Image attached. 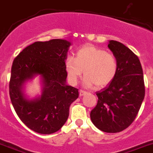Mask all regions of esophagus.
I'll use <instances>...</instances> for the list:
<instances>
[{
    "label": "esophagus",
    "mask_w": 153,
    "mask_h": 153,
    "mask_svg": "<svg viewBox=\"0 0 153 153\" xmlns=\"http://www.w3.org/2000/svg\"><path fill=\"white\" fill-rule=\"evenodd\" d=\"M85 94H87V92H86V91H84V90H79V95L81 96H84Z\"/></svg>",
    "instance_id": "esophagus-1"
}]
</instances>
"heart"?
I'll return each instance as SVG.
<instances>
[{
  "mask_svg": "<svg viewBox=\"0 0 153 153\" xmlns=\"http://www.w3.org/2000/svg\"><path fill=\"white\" fill-rule=\"evenodd\" d=\"M65 66L69 82L73 85L78 82L84 71L86 87L93 84L97 87L108 86L116 78L118 72L116 57L112 53L93 45H85L78 50L75 60L67 57Z\"/></svg>",
  "mask_w": 153,
  "mask_h": 153,
  "instance_id": "b5f03b06",
  "label": "heart"
}]
</instances>
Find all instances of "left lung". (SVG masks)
Instances as JSON below:
<instances>
[{
    "label": "left lung",
    "mask_w": 153,
    "mask_h": 153,
    "mask_svg": "<svg viewBox=\"0 0 153 153\" xmlns=\"http://www.w3.org/2000/svg\"><path fill=\"white\" fill-rule=\"evenodd\" d=\"M108 46L117 60L118 72L108 87L96 93L97 105L90 119L101 131L117 133L128 128L137 117L145 85L138 57L117 41H109Z\"/></svg>",
    "instance_id": "1"
}]
</instances>
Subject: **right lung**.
<instances>
[{"label": "right lung", "instance_id": "obj_1", "mask_svg": "<svg viewBox=\"0 0 153 153\" xmlns=\"http://www.w3.org/2000/svg\"><path fill=\"white\" fill-rule=\"evenodd\" d=\"M70 45L60 39L35 42L13 60L9 85L10 99L21 120L37 133L49 134L60 130L67 120L69 106L78 97V89L66 84L65 60ZM36 74L43 78V94L28 100L22 86Z\"/></svg>", "mask_w": 153, "mask_h": 153}]
</instances>
